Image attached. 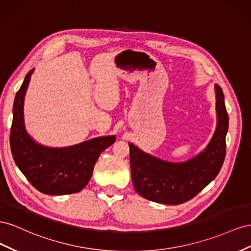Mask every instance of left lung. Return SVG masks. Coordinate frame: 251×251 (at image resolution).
I'll use <instances>...</instances> for the list:
<instances>
[{"instance_id": "8db88e82", "label": "left lung", "mask_w": 251, "mask_h": 251, "mask_svg": "<svg viewBox=\"0 0 251 251\" xmlns=\"http://www.w3.org/2000/svg\"><path fill=\"white\" fill-rule=\"evenodd\" d=\"M216 91L217 127L206 148L184 162H168L146 153L132 143L129 145L133 187L149 201L178 205L189 201L218 176L226 154L229 118L223 90Z\"/></svg>"}]
</instances>
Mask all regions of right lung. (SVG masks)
Returning a JSON list of instances; mask_svg holds the SVG:
<instances>
[{"mask_svg": "<svg viewBox=\"0 0 251 251\" xmlns=\"http://www.w3.org/2000/svg\"><path fill=\"white\" fill-rule=\"evenodd\" d=\"M33 70L26 75L14 98L10 130L13 160L27 180L42 193L63 196L78 192L88 184L100 154L114 143L116 137H98L55 148L35 142L24 124V98Z\"/></svg>", "mask_w": 251, "mask_h": 251, "instance_id": "obj_1", "label": "right lung"}]
</instances>
